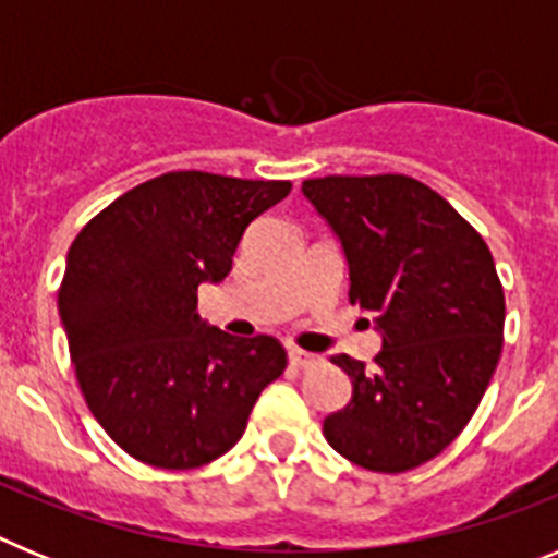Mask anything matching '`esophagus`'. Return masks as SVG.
Here are the masks:
<instances>
[{"label":"esophagus","instance_id":"obj_1","mask_svg":"<svg viewBox=\"0 0 558 558\" xmlns=\"http://www.w3.org/2000/svg\"><path fill=\"white\" fill-rule=\"evenodd\" d=\"M288 360H290V366H295V368H307V366H313L315 360V354H310V352H302V349H288Z\"/></svg>","mask_w":558,"mask_h":558}]
</instances>
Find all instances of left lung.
<instances>
[{
    "instance_id": "1",
    "label": "left lung",
    "mask_w": 558,
    "mask_h": 558,
    "mask_svg": "<svg viewBox=\"0 0 558 558\" xmlns=\"http://www.w3.org/2000/svg\"><path fill=\"white\" fill-rule=\"evenodd\" d=\"M349 265V302L374 313L383 349L332 363L352 399L324 418L329 447L372 472H408L466 427L502 352L506 299L489 245L411 175L302 184Z\"/></svg>"
}]
</instances>
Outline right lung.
<instances>
[{"mask_svg":"<svg viewBox=\"0 0 558 558\" xmlns=\"http://www.w3.org/2000/svg\"><path fill=\"white\" fill-rule=\"evenodd\" d=\"M290 181L165 172L88 220L66 256L58 313L88 411L136 461L195 470L240 441L288 366L270 335L234 338L198 315L251 220Z\"/></svg>","mask_w":558,"mask_h":558,"instance_id":"1","label":"right lung"}]
</instances>
